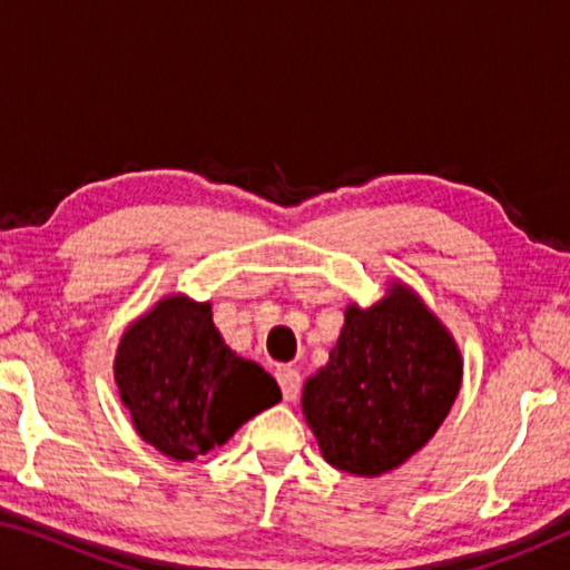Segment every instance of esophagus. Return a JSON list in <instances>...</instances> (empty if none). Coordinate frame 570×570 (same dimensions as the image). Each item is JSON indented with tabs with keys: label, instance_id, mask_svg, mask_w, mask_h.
<instances>
[{
	"label": "esophagus",
	"instance_id": "34e87169",
	"mask_svg": "<svg viewBox=\"0 0 570 570\" xmlns=\"http://www.w3.org/2000/svg\"><path fill=\"white\" fill-rule=\"evenodd\" d=\"M276 380L282 384V394L286 402H294L302 390V374H298L292 364H284L276 370Z\"/></svg>",
	"mask_w": 570,
	"mask_h": 570
}]
</instances>
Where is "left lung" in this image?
<instances>
[{
  "mask_svg": "<svg viewBox=\"0 0 570 570\" xmlns=\"http://www.w3.org/2000/svg\"><path fill=\"white\" fill-rule=\"evenodd\" d=\"M460 384L455 336L414 288L392 278L380 302L344 308L330 362L304 382L302 412L330 465L380 478L428 445Z\"/></svg>",
  "mask_w": 570,
  "mask_h": 570,
  "instance_id": "1",
  "label": "left lung"
}]
</instances>
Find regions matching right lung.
I'll return each instance as SVG.
<instances>
[{
  "instance_id": "add662e5",
  "label": "right lung",
  "mask_w": 570,
  "mask_h": 570,
  "mask_svg": "<svg viewBox=\"0 0 570 570\" xmlns=\"http://www.w3.org/2000/svg\"><path fill=\"white\" fill-rule=\"evenodd\" d=\"M112 372L135 432L176 462L220 448L282 400L272 374L224 342L210 302L186 294L163 296L130 322Z\"/></svg>"
}]
</instances>
